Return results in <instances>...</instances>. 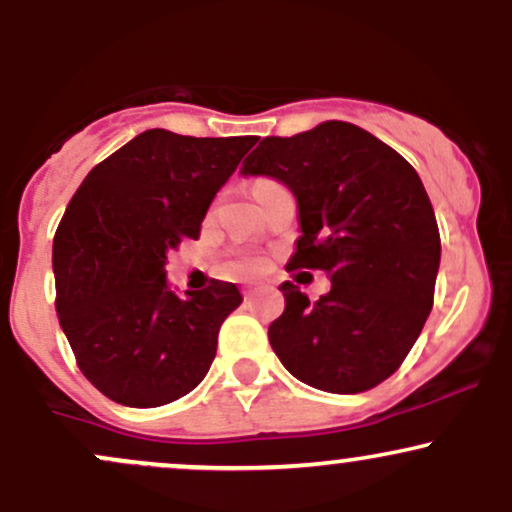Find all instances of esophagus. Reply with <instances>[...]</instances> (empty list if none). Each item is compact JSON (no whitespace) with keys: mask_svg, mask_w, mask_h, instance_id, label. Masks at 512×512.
Returning <instances> with one entry per match:
<instances>
[{"mask_svg":"<svg viewBox=\"0 0 512 512\" xmlns=\"http://www.w3.org/2000/svg\"><path fill=\"white\" fill-rule=\"evenodd\" d=\"M243 296H245V301H252V298L257 296V286H245Z\"/></svg>","mask_w":512,"mask_h":512,"instance_id":"1","label":"esophagus"}]
</instances>
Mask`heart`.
<instances>
[{
	"label": "heart",
	"instance_id": "heart-1",
	"mask_svg": "<svg viewBox=\"0 0 512 512\" xmlns=\"http://www.w3.org/2000/svg\"><path fill=\"white\" fill-rule=\"evenodd\" d=\"M257 267H260V264H257V260H238V262H233V272H236V274H250V272H255Z\"/></svg>",
	"mask_w": 512,
	"mask_h": 512
}]
</instances>
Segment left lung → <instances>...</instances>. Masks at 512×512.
<instances>
[{"label":"left lung","instance_id":"left-lung-1","mask_svg":"<svg viewBox=\"0 0 512 512\" xmlns=\"http://www.w3.org/2000/svg\"><path fill=\"white\" fill-rule=\"evenodd\" d=\"M240 173L289 187L301 226L291 267L332 281L315 303L281 284L274 354L317 390L354 395L383 383L424 330L440 267L436 214L416 170L366 129L330 120L262 139Z\"/></svg>","mask_w":512,"mask_h":512}]
</instances>
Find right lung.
<instances>
[{
    "mask_svg": "<svg viewBox=\"0 0 512 512\" xmlns=\"http://www.w3.org/2000/svg\"><path fill=\"white\" fill-rule=\"evenodd\" d=\"M252 144L146 129L98 163L64 211L52 243L57 317L81 373L113 402L161 407L209 373L221 322L243 296L228 281L178 296L166 260L199 238Z\"/></svg>",
    "mask_w": 512,
    "mask_h": 512,
    "instance_id": "add662e5",
    "label": "right lung"
}]
</instances>
